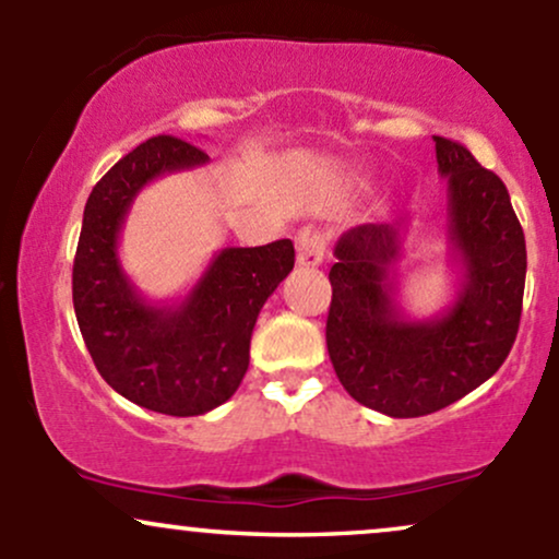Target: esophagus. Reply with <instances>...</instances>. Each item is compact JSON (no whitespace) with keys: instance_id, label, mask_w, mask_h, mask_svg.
I'll return each instance as SVG.
<instances>
[{"instance_id":"obj_1","label":"esophagus","mask_w":559,"mask_h":559,"mask_svg":"<svg viewBox=\"0 0 559 559\" xmlns=\"http://www.w3.org/2000/svg\"><path fill=\"white\" fill-rule=\"evenodd\" d=\"M299 254H297V265L299 267H318L325 258V236L320 230H310L305 228L299 234Z\"/></svg>"}]
</instances>
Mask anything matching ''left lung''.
I'll return each instance as SVG.
<instances>
[{
	"label": "left lung",
	"instance_id": "obj_1",
	"mask_svg": "<svg viewBox=\"0 0 559 559\" xmlns=\"http://www.w3.org/2000/svg\"><path fill=\"white\" fill-rule=\"evenodd\" d=\"M433 141L447 178V249L463 271L452 305L426 320L404 312V223L349 228L329 273L333 370L352 400L389 418H420L463 400L497 373L521 325L525 239L507 186L463 144Z\"/></svg>",
	"mask_w": 559,
	"mask_h": 559
}]
</instances>
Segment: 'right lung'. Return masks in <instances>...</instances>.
Here are the masks:
<instances>
[{
    "mask_svg": "<svg viewBox=\"0 0 559 559\" xmlns=\"http://www.w3.org/2000/svg\"><path fill=\"white\" fill-rule=\"evenodd\" d=\"M189 141L155 136L115 163L88 194L73 262V307L110 386L152 413L191 418L228 402L249 368L267 297L294 267L288 239L215 252L186 297L152 301L120 265L128 210L146 183L207 165Z\"/></svg>",
    "mask_w": 559,
    "mask_h": 559,
    "instance_id": "add662e5",
    "label": "right lung"
}]
</instances>
